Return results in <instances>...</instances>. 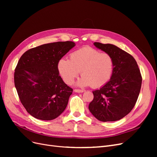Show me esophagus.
Segmentation results:
<instances>
[{
	"label": "esophagus",
	"instance_id": "esophagus-1",
	"mask_svg": "<svg viewBox=\"0 0 157 157\" xmlns=\"http://www.w3.org/2000/svg\"><path fill=\"white\" fill-rule=\"evenodd\" d=\"M74 91L77 93H82L84 92V90H79V89H75Z\"/></svg>",
	"mask_w": 157,
	"mask_h": 157
}]
</instances>
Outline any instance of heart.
I'll list each match as a JSON object with an SVG mask.
<instances>
[{
    "label": "heart",
    "mask_w": 157,
    "mask_h": 157,
    "mask_svg": "<svg viewBox=\"0 0 157 157\" xmlns=\"http://www.w3.org/2000/svg\"><path fill=\"white\" fill-rule=\"evenodd\" d=\"M70 59L61 58L58 69L63 80L71 84L81 71L77 84L79 86L90 85L94 88H100L111 79L115 67L113 57L90 46H84L71 54Z\"/></svg>",
    "instance_id": "heart-1"
}]
</instances>
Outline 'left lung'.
I'll use <instances>...</instances> for the list:
<instances>
[{
  "instance_id": "1",
  "label": "left lung",
  "mask_w": 157,
  "mask_h": 157,
  "mask_svg": "<svg viewBox=\"0 0 157 157\" xmlns=\"http://www.w3.org/2000/svg\"><path fill=\"white\" fill-rule=\"evenodd\" d=\"M97 48L110 54L115 67L109 81L93 91L94 99L88 109L102 122L121 119L134 108L140 92L142 78L138 65L126 52L111 44L94 42Z\"/></svg>"
}]
</instances>
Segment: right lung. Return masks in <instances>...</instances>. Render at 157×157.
I'll return each instance as SVG.
<instances>
[{
    "label": "right lung",
    "mask_w": 157,
    "mask_h": 157,
    "mask_svg": "<svg viewBox=\"0 0 157 157\" xmlns=\"http://www.w3.org/2000/svg\"><path fill=\"white\" fill-rule=\"evenodd\" d=\"M75 45L71 41L42 44L26 51L19 60L14 84L22 105L33 117L53 120L67 107L73 89L59 75L58 63Z\"/></svg>",
    "instance_id": "obj_1"
}]
</instances>
